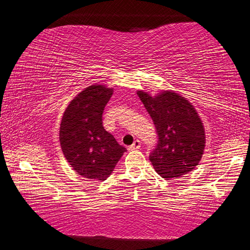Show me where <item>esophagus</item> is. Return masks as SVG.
Listing matches in <instances>:
<instances>
[{
  "instance_id": "esophagus-1",
  "label": "esophagus",
  "mask_w": 250,
  "mask_h": 250,
  "mask_svg": "<svg viewBox=\"0 0 250 250\" xmlns=\"http://www.w3.org/2000/svg\"><path fill=\"white\" fill-rule=\"evenodd\" d=\"M140 146H142V143L139 140H135L131 146H129V150H135V149H139Z\"/></svg>"
}]
</instances>
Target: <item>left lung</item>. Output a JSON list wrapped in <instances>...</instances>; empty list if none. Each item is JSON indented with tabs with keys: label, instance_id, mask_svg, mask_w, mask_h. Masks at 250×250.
<instances>
[{
	"label": "left lung",
	"instance_id": "left-lung-1",
	"mask_svg": "<svg viewBox=\"0 0 250 250\" xmlns=\"http://www.w3.org/2000/svg\"><path fill=\"white\" fill-rule=\"evenodd\" d=\"M137 94L159 137L149 155L155 171L162 178L177 179L194 170L205 149V130L195 107L171 90L154 97L143 90Z\"/></svg>",
	"mask_w": 250,
	"mask_h": 250
}]
</instances>
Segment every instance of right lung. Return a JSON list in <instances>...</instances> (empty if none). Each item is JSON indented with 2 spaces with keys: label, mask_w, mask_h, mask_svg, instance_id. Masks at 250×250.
<instances>
[{
  "label": "right lung",
  "mask_w": 250,
  "mask_h": 250,
  "mask_svg": "<svg viewBox=\"0 0 250 250\" xmlns=\"http://www.w3.org/2000/svg\"><path fill=\"white\" fill-rule=\"evenodd\" d=\"M113 89L91 85L70 102L60 126V144L71 167L83 178L103 181L125 152L103 126L105 105Z\"/></svg>",
  "instance_id": "right-lung-1"
}]
</instances>
